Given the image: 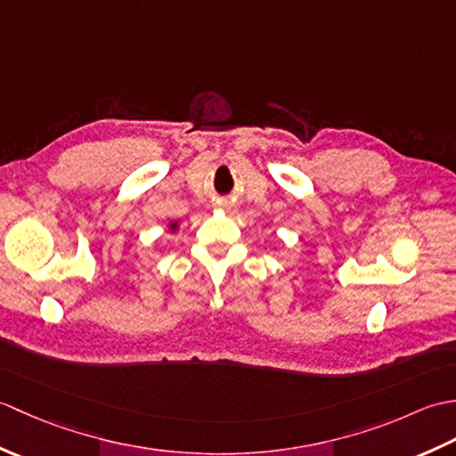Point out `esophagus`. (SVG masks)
I'll return each instance as SVG.
<instances>
[{"label":"esophagus","mask_w":456,"mask_h":456,"mask_svg":"<svg viewBox=\"0 0 456 456\" xmlns=\"http://www.w3.org/2000/svg\"><path fill=\"white\" fill-rule=\"evenodd\" d=\"M221 208H223V209H231V208H233V206H231L229 201H223V203H221Z\"/></svg>","instance_id":"esophagus-1"}]
</instances>
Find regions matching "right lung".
Returning a JSON list of instances; mask_svg holds the SVG:
<instances>
[{
  "instance_id": "right-lung-1",
  "label": "right lung",
  "mask_w": 456,
  "mask_h": 456,
  "mask_svg": "<svg viewBox=\"0 0 456 456\" xmlns=\"http://www.w3.org/2000/svg\"><path fill=\"white\" fill-rule=\"evenodd\" d=\"M178 229H180V221H170V223H168V231H170V233H176Z\"/></svg>"
}]
</instances>
